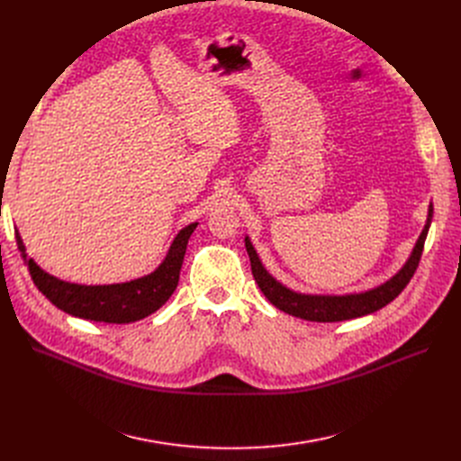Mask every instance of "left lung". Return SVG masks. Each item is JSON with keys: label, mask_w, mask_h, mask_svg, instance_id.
<instances>
[{"label": "left lung", "mask_w": 461, "mask_h": 461, "mask_svg": "<svg viewBox=\"0 0 461 461\" xmlns=\"http://www.w3.org/2000/svg\"><path fill=\"white\" fill-rule=\"evenodd\" d=\"M433 217V206H429L428 212V221L424 225V230L416 242L409 260L405 262V267L388 279L386 283L379 285V287L358 293V294H345V296H321V294H300L294 293L287 287H283L279 281H276L267 270L262 267V262L257 257V251L253 249L249 238H246V249L249 255L251 262V272L253 277L258 285V289L262 291L277 310L289 313L293 317H300L303 321H313V322H338V321H348V319H357L374 313L381 308H384L386 303H390L393 298H396L411 281L412 274L419 268V262L422 257L424 242L429 230V223Z\"/></svg>", "instance_id": "1"}]
</instances>
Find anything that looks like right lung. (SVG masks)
Returning <instances> with one entry per match:
<instances>
[{
	"label": "right lung",
	"instance_id": "right-lung-1",
	"mask_svg": "<svg viewBox=\"0 0 461 461\" xmlns=\"http://www.w3.org/2000/svg\"><path fill=\"white\" fill-rule=\"evenodd\" d=\"M194 229L196 223H191L178 232L165 260L156 272L129 283L116 285H77L61 281L47 272H42L35 265L33 258H26V249L18 232L16 244L22 257L26 260L35 287L58 310L86 321L125 324L140 321L153 312H158L172 296V293L176 291L189 236Z\"/></svg>",
	"mask_w": 461,
	"mask_h": 461
}]
</instances>
